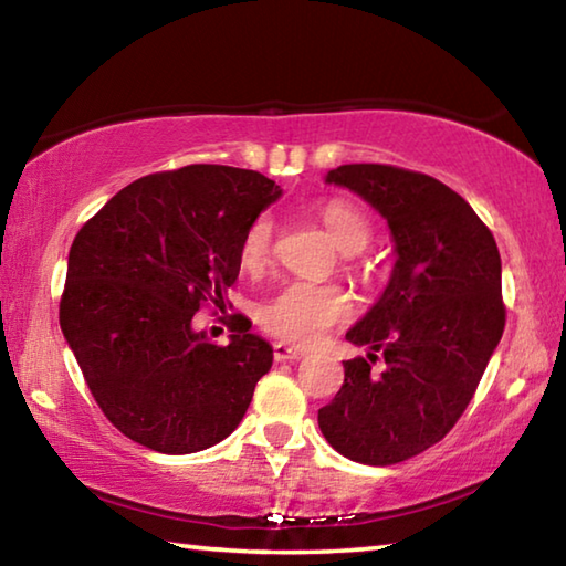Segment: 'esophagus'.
<instances>
[{
	"instance_id": "1",
	"label": "esophagus",
	"mask_w": 566,
	"mask_h": 566,
	"mask_svg": "<svg viewBox=\"0 0 566 566\" xmlns=\"http://www.w3.org/2000/svg\"><path fill=\"white\" fill-rule=\"evenodd\" d=\"M274 359L276 361H294V359H304V352L300 347H292V344L276 342L274 344Z\"/></svg>"
}]
</instances>
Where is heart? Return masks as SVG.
<instances>
[{
    "label": "heart",
    "mask_w": 566,
    "mask_h": 566,
    "mask_svg": "<svg viewBox=\"0 0 566 566\" xmlns=\"http://www.w3.org/2000/svg\"><path fill=\"white\" fill-rule=\"evenodd\" d=\"M319 217L342 254H357L369 244L371 224L357 205L332 199L319 209ZM272 237V219L256 217L242 239V264L256 270L270 260ZM349 310V296L339 286L296 280L280 286L256 306V322L280 339L314 344L324 337V332L347 317Z\"/></svg>",
    "instance_id": "heart-1"
}]
</instances>
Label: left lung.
Returning <instances> with one entry per match:
<instances>
[{"label":"left lung","instance_id":"8db88e82","mask_svg":"<svg viewBox=\"0 0 566 566\" xmlns=\"http://www.w3.org/2000/svg\"><path fill=\"white\" fill-rule=\"evenodd\" d=\"M324 181L361 197L389 227L395 266L347 332L367 357L319 409L327 442L352 462L387 467L457 424L504 332L502 260L490 229L454 189L389 165H342ZM379 350L386 369L370 371Z\"/></svg>","mask_w":566,"mask_h":566}]
</instances>
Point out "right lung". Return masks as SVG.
Here are the masks:
<instances>
[{"instance_id":"1","label":"right lung","mask_w":566,"mask_h":566,"mask_svg":"<svg viewBox=\"0 0 566 566\" xmlns=\"http://www.w3.org/2000/svg\"><path fill=\"white\" fill-rule=\"evenodd\" d=\"M282 197L260 171L189 165L117 191L80 229L60 324L87 387L124 437L191 454L234 432L272 367V344L234 317L219 347L195 329L224 304L249 224Z\"/></svg>"}]
</instances>
